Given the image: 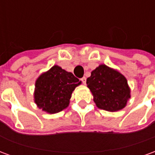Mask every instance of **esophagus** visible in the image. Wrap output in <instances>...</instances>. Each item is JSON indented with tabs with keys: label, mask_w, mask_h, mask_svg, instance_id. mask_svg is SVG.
<instances>
[{
	"label": "esophagus",
	"mask_w": 155,
	"mask_h": 155,
	"mask_svg": "<svg viewBox=\"0 0 155 155\" xmlns=\"http://www.w3.org/2000/svg\"><path fill=\"white\" fill-rule=\"evenodd\" d=\"M81 82H82V83H83V84H85V83H86V78H85V77L81 78Z\"/></svg>",
	"instance_id": "34e87169"
}]
</instances>
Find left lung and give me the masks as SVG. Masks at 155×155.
<instances>
[{
	"mask_svg": "<svg viewBox=\"0 0 155 155\" xmlns=\"http://www.w3.org/2000/svg\"><path fill=\"white\" fill-rule=\"evenodd\" d=\"M98 108L104 110H120L125 107L130 98L127 80L120 72L101 64L91 72L86 81Z\"/></svg>",
	"mask_w": 155,
	"mask_h": 155,
	"instance_id": "left-lung-1",
	"label": "left lung"
}]
</instances>
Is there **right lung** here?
I'll return each instance as SVG.
<instances>
[{
  "label": "right lung",
  "mask_w": 155,
  "mask_h": 155,
  "mask_svg": "<svg viewBox=\"0 0 155 155\" xmlns=\"http://www.w3.org/2000/svg\"><path fill=\"white\" fill-rule=\"evenodd\" d=\"M81 84L72 73L54 65L35 82V104L48 113H58L69 105L72 92Z\"/></svg>",
  "instance_id": "right-lung-1"
}]
</instances>
